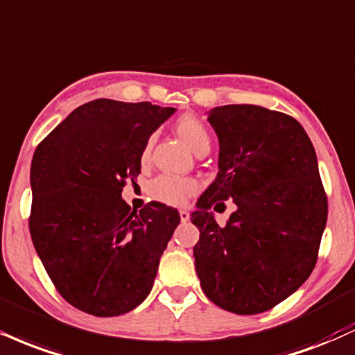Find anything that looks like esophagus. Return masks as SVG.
Returning a JSON list of instances; mask_svg holds the SVG:
<instances>
[{
  "label": "esophagus",
  "instance_id": "obj_1",
  "mask_svg": "<svg viewBox=\"0 0 355 355\" xmlns=\"http://www.w3.org/2000/svg\"><path fill=\"white\" fill-rule=\"evenodd\" d=\"M180 220L183 221V223H185V221H189L190 220V213L187 210H180Z\"/></svg>",
  "mask_w": 355,
  "mask_h": 355
}]
</instances>
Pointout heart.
I'll return each mask as SVG.
<instances>
[{"instance_id": "b5f03b06", "label": "heart", "mask_w": 355, "mask_h": 355, "mask_svg": "<svg viewBox=\"0 0 355 355\" xmlns=\"http://www.w3.org/2000/svg\"><path fill=\"white\" fill-rule=\"evenodd\" d=\"M175 130L180 135V139L185 142L195 153L208 150L210 148V132H208L207 125L200 121L195 115L185 114L175 122ZM153 145V137H148L147 142L144 144L142 153L140 159L142 162H147L150 159ZM198 183L193 178H177L170 177V175H162V177L155 178L150 185V195L153 198L160 200V202L168 205H182L187 202L190 195H193Z\"/></svg>"}]
</instances>
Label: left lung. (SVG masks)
Wrapping results in <instances>:
<instances>
[{"label":"left lung","mask_w":355,"mask_h":355,"mask_svg":"<svg viewBox=\"0 0 355 355\" xmlns=\"http://www.w3.org/2000/svg\"><path fill=\"white\" fill-rule=\"evenodd\" d=\"M220 144L218 173L191 213L203 293L221 309L259 314L289 297L313 272L327 198L313 142L296 119L259 105L208 112ZM237 205L227 225L211 207Z\"/></svg>","instance_id":"obj_1"}]
</instances>
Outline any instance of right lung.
Listing matches in <instances>:
<instances>
[{
  "instance_id": "obj_1",
  "label": "right lung",
  "mask_w": 355,
  "mask_h": 355,
  "mask_svg": "<svg viewBox=\"0 0 355 355\" xmlns=\"http://www.w3.org/2000/svg\"><path fill=\"white\" fill-rule=\"evenodd\" d=\"M177 109L96 99L37 145L29 232L59 294L84 313H129L150 293L180 223L172 207L130 210L122 190L140 173L147 139Z\"/></svg>"
}]
</instances>
